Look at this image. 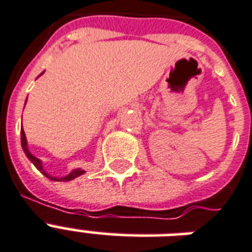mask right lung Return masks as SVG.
Returning <instances> with one entry per match:
<instances>
[{"instance_id":"add662e5","label":"right lung","mask_w":252,"mask_h":252,"mask_svg":"<svg viewBox=\"0 0 252 252\" xmlns=\"http://www.w3.org/2000/svg\"><path fill=\"white\" fill-rule=\"evenodd\" d=\"M21 144H22V148H23V152H25V154L27 156V158H29L30 161L32 162L33 165H35V167L37 168V170H40L43 174H44L47 178H49V179H52V180H63V182H69V180H73L74 178H77V176H80L84 174V170H81V168H77V170H73L70 174H69L68 176H65V178H61V179H57V178H52V176H49L47 172L43 170V167H41V162L37 159V158H35L32 156V154L30 153L29 149H27V141H26V136H25V130H23V128H22L21 130Z\"/></svg>"}]
</instances>
